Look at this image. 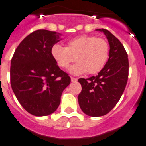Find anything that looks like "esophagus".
<instances>
[{
    "label": "esophagus",
    "mask_w": 146,
    "mask_h": 146,
    "mask_svg": "<svg viewBox=\"0 0 146 146\" xmlns=\"http://www.w3.org/2000/svg\"><path fill=\"white\" fill-rule=\"evenodd\" d=\"M71 82H75L77 81L76 78H74V77H71Z\"/></svg>",
    "instance_id": "esophagus-1"
}]
</instances>
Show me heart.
Wrapping results in <instances>:
<instances>
[{
  "instance_id": "b5f03b06",
  "label": "heart",
  "mask_w": 146,
  "mask_h": 146,
  "mask_svg": "<svg viewBox=\"0 0 146 146\" xmlns=\"http://www.w3.org/2000/svg\"><path fill=\"white\" fill-rule=\"evenodd\" d=\"M51 55L59 67L67 69L75 61L70 72L75 75L99 73L107 62L110 46L106 40L92 35H81L70 40L66 47L54 44Z\"/></svg>"
}]
</instances>
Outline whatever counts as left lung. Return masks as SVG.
Instances as JSON below:
<instances>
[{
    "label": "left lung",
    "mask_w": 146,
    "mask_h": 146,
    "mask_svg": "<svg viewBox=\"0 0 146 146\" xmlns=\"http://www.w3.org/2000/svg\"><path fill=\"white\" fill-rule=\"evenodd\" d=\"M96 31L106 35L110 57L98 75L78 79L82 85L78 101L85 114L100 117L109 113L120 100L127 82L129 62L124 46L111 32L104 28Z\"/></svg>",
    "instance_id": "8db88e82"
}]
</instances>
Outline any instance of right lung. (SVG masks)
Returning a JSON list of instances; mask_svg holds the SVG:
<instances>
[{"label":"right lung","mask_w":146,"mask_h":146,"mask_svg":"<svg viewBox=\"0 0 146 146\" xmlns=\"http://www.w3.org/2000/svg\"><path fill=\"white\" fill-rule=\"evenodd\" d=\"M61 34L48 30L32 32L15 49L10 67L12 89L22 107L35 116L52 114L61 103L70 77L51 55Z\"/></svg>","instance_id":"obj_1"}]
</instances>
